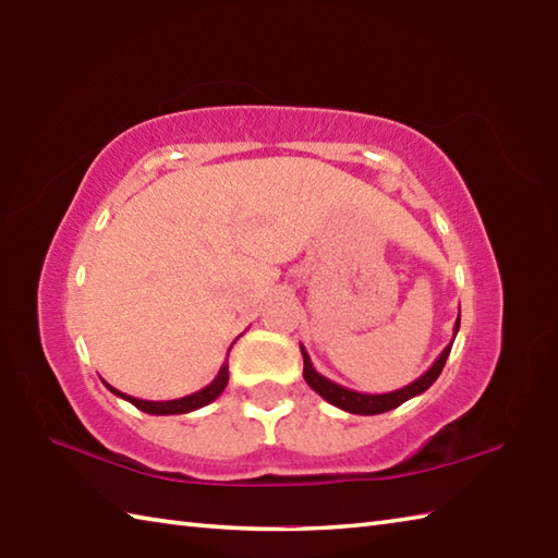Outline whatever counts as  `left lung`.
Here are the masks:
<instances>
[{
	"label": "left lung",
	"mask_w": 558,
	"mask_h": 558,
	"mask_svg": "<svg viewBox=\"0 0 558 558\" xmlns=\"http://www.w3.org/2000/svg\"><path fill=\"white\" fill-rule=\"evenodd\" d=\"M458 328H460V314H458L456 326H453V340L458 336ZM453 340L448 342L444 352L438 354L436 362L417 378V381H412V384L402 386L398 390H390V393H374V396L372 393H357V390L340 386L336 381H330V378H326L324 374H318L314 369V364L310 360V354H306L304 345H300L302 357H304V381L310 384L324 400H328L330 405H336L340 410L352 412V414H381V412H388V410L402 405V402L414 398V396L424 393V390L436 381L438 374H441V369H444L446 360H448L450 348H453Z\"/></svg>",
	"instance_id": "obj_1"
}]
</instances>
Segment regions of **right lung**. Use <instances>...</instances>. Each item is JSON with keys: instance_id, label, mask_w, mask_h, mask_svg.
<instances>
[{"instance_id": "1", "label": "right lung", "mask_w": 558, "mask_h": 558, "mask_svg": "<svg viewBox=\"0 0 558 558\" xmlns=\"http://www.w3.org/2000/svg\"><path fill=\"white\" fill-rule=\"evenodd\" d=\"M230 350H232V345H230ZM230 350H228V354H230ZM228 378H230V374H228V360H225L218 376L213 378V381L206 388L196 390V393H192V396L174 398V400H141V398L122 393V390L112 388L110 384H105V386H108L117 398L132 402V405L138 408L141 412H148V414H186V412H194L198 408H206L208 402L216 400L225 390V386H228Z\"/></svg>"}]
</instances>
